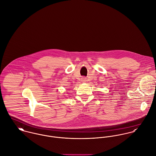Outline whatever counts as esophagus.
Segmentation results:
<instances>
[{
  "mask_svg": "<svg viewBox=\"0 0 156 156\" xmlns=\"http://www.w3.org/2000/svg\"><path fill=\"white\" fill-rule=\"evenodd\" d=\"M81 81H82L83 83H86L87 81L86 78H83L82 80H81Z\"/></svg>",
  "mask_w": 156,
  "mask_h": 156,
  "instance_id": "34e87169",
  "label": "esophagus"
}]
</instances>
